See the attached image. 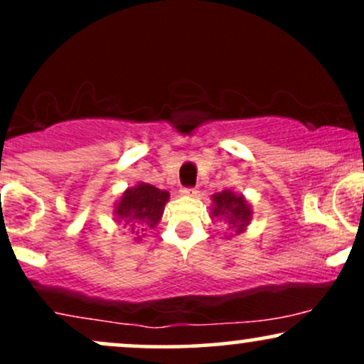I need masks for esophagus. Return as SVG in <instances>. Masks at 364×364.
<instances>
[{"label":"esophagus","mask_w":364,"mask_h":364,"mask_svg":"<svg viewBox=\"0 0 364 364\" xmlns=\"http://www.w3.org/2000/svg\"><path fill=\"white\" fill-rule=\"evenodd\" d=\"M181 193L185 196H196V195H198V188L185 186V188H181Z\"/></svg>","instance_id":"esophagus-1"}]
</instances>
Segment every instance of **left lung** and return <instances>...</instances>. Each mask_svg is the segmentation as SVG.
<instances>
[{
  "instance_id": "obj_1",
  "label": "left lung",
  "mask_w": 364,
  "mask_h": 364,
  "mask_svg": "<svg viewBox=\"0 0 364 364\" xmlns=\"http://www.w3.org/2000/svg\"><path fill=\"white\" fill-rule=\"evenodd\" d=\"M214 203L215 207L214 210H212V214L228 217L229 223L237 228V232H240L250 220L252 210L246 205L243 196H237L232 193V191L224 190L223 193L214 195Z\"/></svg>"
}]
</instances>
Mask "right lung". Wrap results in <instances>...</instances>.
<instances>
[{
	"instance_id": "right-lung-1",
	"label": "right lung",
	"mask_w": 364,
	"mask_h": 364,
	"mask_svg": "<svg viewBox=\"0 0 364 364\" xmlns=\"http://www.w3.org/2000/svg\"><path fill=\"white\" fill-rule=\"evenodd\" d=\"M169 193L164 190L140 183L139 186L132 188L121 196L119 203L116 205V219L124 228H129L133 232L140 225H156L161 219L164 205L168 202ZM139 235V231H136Z\"/></svg>"
}]
</instances>
